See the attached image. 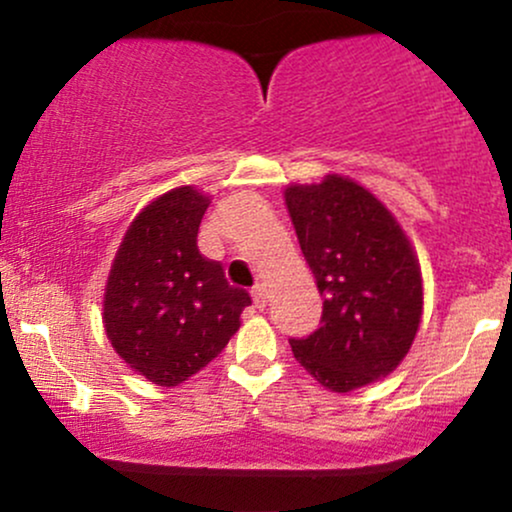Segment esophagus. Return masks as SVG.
<instances>
[{
	"mask_svg": "<svg viewBox=\"0 0 512 512\" xmlns=\"http://www.w3.org/2000/svg\"><path fill=\"white\" fill-rule=\"evenodd\" d=\"M267 298H269V293H267V289H264L262 284H257L255 289H252V301H255V305L260 310L267 308Z\"/></svg>",
	"mask_w": 512,
	"mask_h": 512,
	"instance_id": "obj_1",
	"label": "esophagus"
}]
</instances>
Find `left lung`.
Here are the masks:
<instances>
[{
	"label": "left lung",
	"mask_w": 512,
	"mask_h": 512,
	"mask_svg": "<svg viewBox=\"0 0 512 512\" xmlns=\"http://www.w3.org/2000/svg\"><path fill=\"white\" fill-rule=\"evenodd\" d=\"M322 303V325L291 339L296 361L330 392H351L395 370L424 313V279L411 240L373 192L330 173L284 190Z\"/></svg>",
	"instance_id": "1"
}]
</instances>
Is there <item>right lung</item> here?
<instances>
[{"label":"right lung","instance_id":"1","mask_svg":"<svg viewBox=\"0 0 512 512\" xmlns=\"http://www.w3.org/2000/svg\"><path fill=\"white\" fill-rule=\"evenodd\" d=\"M209 195L182 185L134 216L110 264L103 327L115 354L154 385L175 387L221 354L250 293L197 248Z\"/></svg>","mask_w":512,"mask_h":512}]
</instances>
